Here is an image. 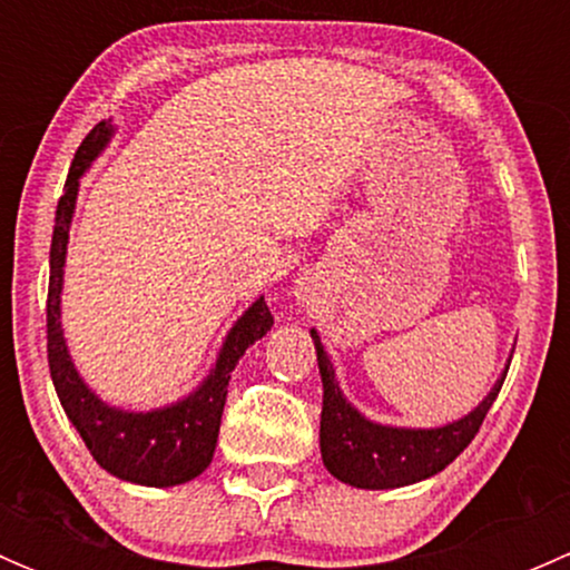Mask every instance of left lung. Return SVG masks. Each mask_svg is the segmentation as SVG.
I'll use <instances>...</instances> for the list:
<instances>
[{"instance_id":"1","label":"left lung","mask_w":570,"mask_h":570,"mask_svg":"<svg viewBox=\"0 0 570 570\" xmlns=\"http://www.w3.org/2000/svg\"><path fill=\"white\" fill-rule=\"evenodd\" d=\"M312 338L314 347H317L322 375V463L336 480L355 488H370V491L411 485V482L428 480V476L446 469L471 444L482 419L491 411L499 389H502L504 375H508V372H502V377L488 392L485 400L458 422L435 430L386 428V424L364 419L344 400L317 331H312Z\"/></svg>"}]
</instances>
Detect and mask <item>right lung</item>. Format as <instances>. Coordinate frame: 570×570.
Wrapping results in <instances>:
<instances>
[{
	"label": "right lung",
	"instance_id": "obj_1",
	"mask_svg": "<svg viewBox=\"0 0 570 570\" xmlns=\"http://www.w3.org/2000/svg\"><path fill=\"white\" fill-rule=\"evenodd\" d=\"M109 137H112V126L107 120H101L88 131L82 146L73 154L71 170L66 178V193L60 195V204H57L49 253L51 275L49 301H46V353H49V372L62 411L68 413L77 433L82 435L85 446L96 458V463L126 482L170 488L195 480L212 463L234 366L243 358L245 350L273 327V314H269L264 297H258L226 336L212 375L200 383L198 392L170 407L129 413L120 411V407H109L85 386L79 372L73 370L60 327L62 264H66L68 228H71L73 204H77L79 176L99 157Z\"/></svg>",
	"mask_w": 570,
	"mask_h": 570
}]
</instances>
